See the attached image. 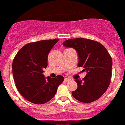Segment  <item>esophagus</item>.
Instances as JSON below:
<instances>
[{
    "mask_svg": "<svg viewBox=\"0 0 125 125\" xmlns=\"http://www.w3.org/2000/svg\"><path fill=\"white\" fill-rule=\"evenodd\" d=\"M69 80H70V79L69 78H67V77L65 78V81H69Z\"/></svg>",
    "mask_w": 125,
    "mask_h": 125,
    "instance_id": "obj_1",
    "label": "esophagus"
}]
</instances>
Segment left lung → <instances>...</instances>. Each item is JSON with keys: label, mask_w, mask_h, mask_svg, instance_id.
I'll use <instances>...</instances> for the list:
<instances>
[{"label": "left lung", "mask_w": 125, "mask_h": 125, "mask_svg": "<svg viewBox=\"0 0 125 125\" xmlns=\"http://www.w3.org/2000/svg\"><path fill=\"white\" fill-rule=\"evenodd\" d=\"M74 48L79 56V67L86 75L83 80L75 79L77 88L72 92L76 100L90 103L100 98L111 83L113 61L106 48L98 42L84 38L71 39L63 43Z\"/></svg>", "instance_id": "obj_1"}]
</instances>
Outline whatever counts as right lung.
<instances>
[{
  "instance_id": "right-lung-1",
  "label": "right lung",
  "mask_w": 125,
  "mask_h": 125,
  "mask_svg": "<svg viewBox=\"0 0 125 125\" xmlns=\"http://www.w3.org/2000/svg\"><path fill=\"white\" fill-rule=\"evenodd\" d=\"M58 39L42 40L27 44L19 50L12 62V75L20 93L28 101L42 104L55 95L64 81L62 75L45 77L48 56Z\"/></svg>"
}]
</instances>
